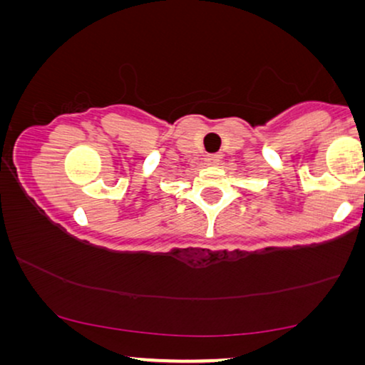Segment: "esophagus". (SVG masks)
I'll use <instances>...</instances> for the list:
<instances>
[{
    "mask_svg": "<svg viewBox=\"0 0 365 365\" xmlns=\"http://www.w3.org/2000/svg\"><path fill=\"white\" fill-rule=\"evenodd\" d=\"M220 155H217V153H210V155H207V158H205V162H207V165H218L220 163Z\"/></svg>",
    "mask_w": 365,
    "mask_h": 365,
    "instance_id": "esophagus-1",
    "label": "esophagus"
}]
</instances>
